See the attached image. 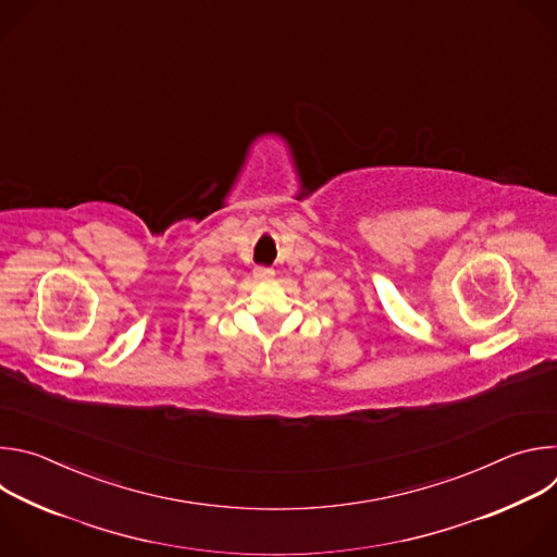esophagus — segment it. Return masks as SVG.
Returning <instances> with one entry per match:
<instances>
[{
    "label": "esophagus",
    "instance_id": "1",
    "mask_svg": "<svg viewBox=\"0 0 557 557\" xmlns=\"http://www.w3.org/2000/svg\"><path fill=\"white\" fill-rule=\"evenodd\" d=\"M273 275H275V271L269 269V267H258V269L253 271V277H256V280H269V277H273Z\"/></svg>",
    "mask_w": 557,
    "mask_h": 557
}]
</instances>
